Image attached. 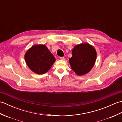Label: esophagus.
<instances>
[{
    "label": "esophagus",
    "mask_w": 122,
    "mask_h": 122,
    "mask_svg": "<svg viewBox=\"0 0 122 122\" xmlns=\"http://www.w3.org/2000/svg\"><path fill=\"white\" fill-rule=\"evenodd\" d=\"M60 60H65V59H64V57H60Z\"/></svg>",
    "instance_id": "1"
}]
</instances>
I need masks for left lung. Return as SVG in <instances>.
Returning <instances> with one entry per match:
<instances>
[{
    "mask_svg": "<svg viewBox=\"0 0 122 122\" xmlns=\"http://www.w3.org/2000/svg\"><path fill=\"white\" fill-rule=\"evenodd\" d=\"M72 57L69 59L73 71L78 76L89 72L94 66L97 51L94 46L88 43L76 45L72 49Z\"/></svg>",
    "mask_w": 122,
    "mask_h": 122,
    "instance_id": "left-lung-1",
    "label": "left lung"
}]
</instances>
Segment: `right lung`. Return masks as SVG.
Segmentation results:
<instances>
[{"label":"right lung","mask_w":122,"mask_h":122,"mask_svg":"<svg viewBox=\"0 0 122 122\" xmlns=\"http://www.w3.org/2000/svg\"><path fill=\"white\" fill-rule=\"evenodd\" d=\"M25 59L29 68L38 74L47 72L56 61L53 54L44 45L32 46L25 53Z\"/></svg>","instance_id":"1"}]
</instances>
